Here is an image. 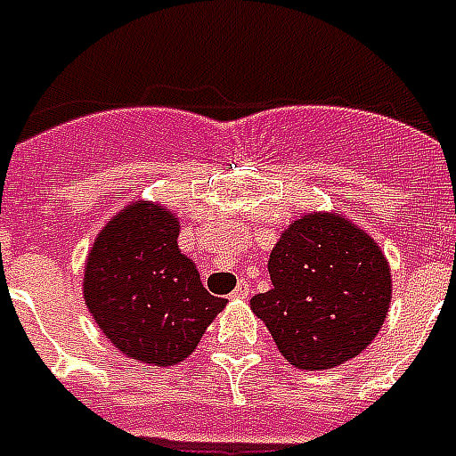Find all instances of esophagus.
<instances>
[{
  "mask_svg": "<svg viewBox=\"0 0 456 456\" xmlns=\"http://www.w3.org/2000/svg\"><path fill=\"white\" fill-rule=\"evenodd\" d=\"M248 295H251V288H248L246 280H241L237 288H234V292H232V299H246Z\"/></svg>",
  "mask_w": 456,
  "mask_h": 456,
  "instance_id": "1",
  "label": "esophagus"
}]
</instances>
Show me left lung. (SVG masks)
<instances>
[{
    "instance_id": "8db88e82",
    "label": "left lung",
    "mask_w": 456,
    "mask_h": 456,
    "mask_svg": "<svg viewBox=\"0 0 456 456\" xmlns=\"http://www.w3.org/2000/svg\"><path fill=\"white\" fill-rule=\"evenodd\" d=\"M273 288L251 309L297 370H331L374 340L391 305L379 244L338 212H306L273 246Z\"/></svg>"
}]
</instances>
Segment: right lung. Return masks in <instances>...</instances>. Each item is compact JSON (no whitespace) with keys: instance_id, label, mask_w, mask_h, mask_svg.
Here are the masks:
<instances>
[{"instance_id":"right-lung-1","label":"right lung","mask_w":456,"mask_h":456,"mask_svg":"<svg viewBox=\"0 0 456 456\" xmlns=\"http://www.w3.org/2000/svg\"><path fill=\"white\" fill-rule=\"evenodd\" d=\"M176 212L133 200L101 229L84 263V305L123 355L168 367L191 355L227 299L202 288L178 248Z\"/></svg>"}]
</instances>
